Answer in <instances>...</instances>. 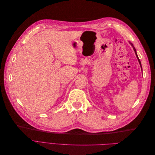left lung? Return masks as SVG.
Wrapping results in <instances>:
<instances>
[{
	"mask_svg": "<svg viewBox=\"0 0 155 155\" xmlns=\"http://www.w3.org/2000/svg\"><path fill=\"white\" fill-rule=\"evenodd\" d=\"M130 44V45L133 46V49H134V52H135V54H136V55H137V59H138V62H139V63H140V66H141V67H142V65H141V62H140V60L139 59V58H138V55H137V51H136V49H135V48L134 47V46H133V45L130 43H129Z\"/></svg>",
	"mask_w": 155,
	"mask_h": 155,
	"instance_id": "obj_1",
	"label": "left lung"
}]
</instances>
